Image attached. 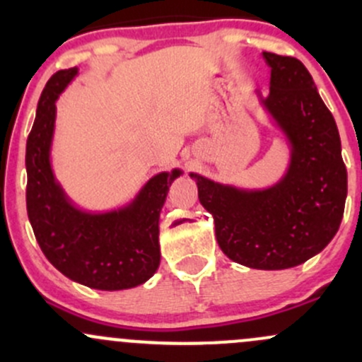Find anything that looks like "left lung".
<instances>
[{
  "label": "left lung",
  "mask_w": 362,
  "mask_h": 362,
  "mask_svg": "<svg viewBox=\"0 0 362 362\" xmlns=\"http://www.w3.org/2000/svg\"><path fill=\"white\" fill-rule=\"evenodd\" d=\"M272 87L264 101L293 144V164L276 187L242 192L206 178L199 202L211 214L218 247L255 269H286L319 254L337 235L346 198V168L337 122L312 75L296 57L264 52Z\"/></svg>",
  "instance_id": "1"
}]
</instances>
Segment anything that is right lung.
<instances>
[{
    "label": "right lung",
    "mask_w": 362,
    "mask_h": 362,
    "mask_svg": "<svg viewBox=\"0 0 362 362\" xmlns=\"http://www.w3.org/2000/svg\"><path fill=\"white\" fill-rule=\"evenodd\" d=\"M76 68L54 73L43 89L25 145V204L36 242L63 275L87 287L120 291L147 282L158 269L159 211L180 171L148 180L133 208L87 215L66 202L54 182L49 151L56 100Z\"/></svg>",
    "instance_id": "add662e5"
}]
</instances>
